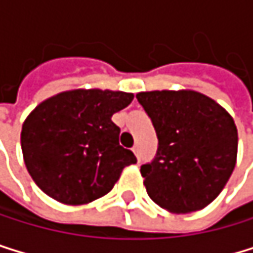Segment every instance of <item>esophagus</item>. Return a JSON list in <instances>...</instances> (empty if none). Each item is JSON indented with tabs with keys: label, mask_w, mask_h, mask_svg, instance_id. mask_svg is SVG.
<instances>
[{
	"label": "esophagus",
	"mask_w": 253,
	"mask_h": 253,
	"mask_svg": "<svg viewBox=\"0 0 253 253\" xmlns=\"http://www.w3.org/2000/svg\"><path fill=\"white\" fill-rule=\"evenodd\" d=\"M132 152L135 153L136 158H139V149H138V145H133V147H132Z\"/></svg>",
	"instance_id": "34e87169"
}]
</instances>
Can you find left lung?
<instances>
[{
    "label": "left lung",
    "mask_w": 253,
    "mask_h": 253,
    "mask_svg": "<svg viewBox=\"0 0 253 253\" xmlns=\"http://www.w3.org/2000/svg\"><path fill=\"white\" fill-rule=\"evenodd\" d=\"M136 98L159 141L155 159L141 167L147 194L174 214L205 208L235 169L234 118L217 101L191 89L147 91Z\"/></svg>",
    "instance_id": "left-lung-1"
}]
</instances>
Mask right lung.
Returning <instances> with one entry per match:
<instances>
[{
    "mask_svg": "<svg viewBox=\"0 0 253 253\" xmlns=\"http://www.w3.org/2000/svg\"><path fill=\"white\" fill-rule=\"evenodd\" d=\"M133 94L73 89L39 103L22 124L25 167L36 185L66 205H84L108 194L135 155L118 142L112 115Z\"/></svg>",
    "mask_w": 253,
    "mask_h": 253,
    "instance_id": "right-lung-1",
    "label": "right lung"
}]
</instances>
